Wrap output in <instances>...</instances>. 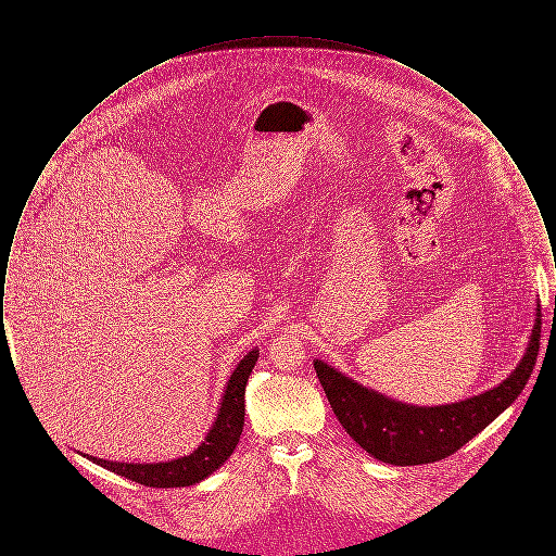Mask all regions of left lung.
I'll return each instance as SVG.
<instances>
[{
  "label": "left lung",
  "instance_id": "1",
  "mask_svg": "<svg viewBox=\"0 0 556 556\" xmlns=\"http://www.w3.org/2000/svg\"><path fill=\"white\" fill-rule=\"evenodd\" d=\"M540 304L519 365L496 388L440 406H417L365 388L315 361L318 381L345 433L372 458L396 467L442 460L483 431L523 392L540 350Z\"/></svg>",
  "mask_w": 556,
  "mask_h": 556
}]
</instances>
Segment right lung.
<instances>
[{
  "mask_svg": "<svg viewBox=\"0 0 556 556\" xmlns=\"http://www.w3.org/2000/svg\"><path fill=\"white\" fill-rule=\"evenodd\" d=\"M258 348H252L231 372L225 392L220 397V406L212 421L204 442L191 450L186 456L164 460V463H116L98 456H87L96 465L104 467L116 476L127 477L141 485L150 488H186L195 485L202 479L212 476L225 460L233 454L239 444V435L243 429L245 415V386L248 377L258 361Z\"/></svg>",
  "mask_w": 556,
  "mask_h": 556,
  "instance_id": "obj_1",
  "label": "right lung"
}]
</instances>
